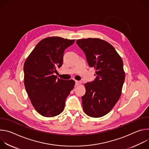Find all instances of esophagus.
I'll list each match as a JSON object with an SVG mask.
<instances>
[{"mask_svg": "<svg viewBox=\"0 0 149 149\" xmlns=\"http://www.w3.org/2000/svg\"><path fill=\"white\" fill-rule=\"evenodd\" d=\"M81 83V81H75V85L76 86H78V85H79Z\"/></svg>", "mask_w": 149, "mask_h": 149, "instance_id": "esophagus-1", "label": "esophagus"}]
</instances>
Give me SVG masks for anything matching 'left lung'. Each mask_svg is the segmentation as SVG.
Wrapping results in <instances>:
<instances>
[{"instance_id":"obj_1","label":"left lung","mask_w":149,"mask_h":149,"mask_svg":"<svg viewBox=\"0 0 149 149\" xmlns=\"http://www.w3.org/2000/svg\"><path fill=\"white\" fill-rule=\"evenodd\" d=\"M76 43L86 54L89 66L96 71L94 81L84 84V111L91 117H102L113 109L121 96L125 79L122 59L115 48L102 39H82Z\"/></svg>"}]
</instances>
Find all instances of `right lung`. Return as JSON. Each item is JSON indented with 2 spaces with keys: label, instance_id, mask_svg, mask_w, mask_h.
I'll use <instances>...</instances> for the list:
<instances>
[{
  "label": "right lung",
  "instance_id": "1",
  "mask_svg": "<svg viewBox=\"0 0 149 149\" xmlns=\"http://www.w3.org/2000/svg\"><path fill=\"white\" fill-rule=\"evenodd\" d=\"M75 40L58 36L41 40L26 59L24 84L36 111L47 117L61 114L65 100L74 87L72 79L63 80L54 75L63 62V52Z\"/></svg>",
  "mask_w": 149,
  "mask_h": 149
}]
</instances>
